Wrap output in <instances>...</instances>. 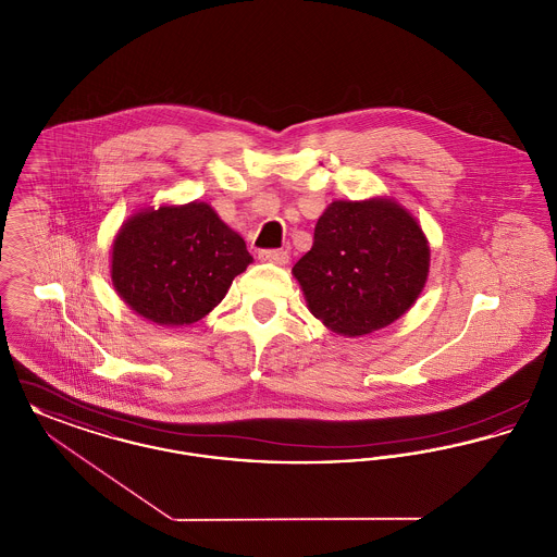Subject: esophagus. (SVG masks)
Listing matches in <instances>:
<instances>
[{
	"label": "esophagus",
	"instance_id": "esophagus-1",
	"mask_svg": "<svg viewBox=\"0 0 557 557\" xmlns=\"http://www.w3.org/2000/svg\"><path fill=\"white\" fill-rule=\"evenodd\" d=\"M259 259L261 261H269V263H275V265H286L290 255L284 248H265V250H259Z\"/></svg>",
	"mask_w": 557,
	"mask_h": 557
}]
</instances>
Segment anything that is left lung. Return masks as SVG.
Segmentation results:
<instances>
[{
	"mask_svg": "<svg viewBox=\"0 0 557 557\" xmlns=\"http://www.w3.org/2000/svg\"><path fill=\"white\" fill-rule=\"evenodd\" d=\"M430 248L397 202L336 200L319 216L313 248L292 267L309 311L332 332L363 336L391 325L424 290Z\"/></svg>",
	"mask_w": 557,
	"mask_h": 557,
	"instance_id": "8db88e82",
	"label": "left lung"
}]
</instances>
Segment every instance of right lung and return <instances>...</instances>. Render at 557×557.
Masks as SVG:
<instances>
[{
	"instance_id": "obj_1",
	"label": "right lung",
	"mask_w": 557,
	"mask_h": 557,
	"mask_svg": "<svg viewBox=\"0 0 557 557\" xmlns=\"http://www.w3.org/2000/svg\"><path fill=\"white\" fill-rule=\"evenodd\" d=\"M252 257L205 202L137 212L112 244V284L141 318L189 325L209 315Z\"/></svg>"
}]
</instances>
